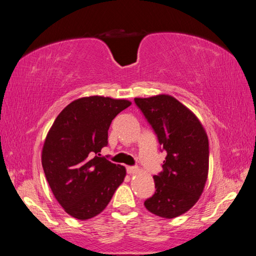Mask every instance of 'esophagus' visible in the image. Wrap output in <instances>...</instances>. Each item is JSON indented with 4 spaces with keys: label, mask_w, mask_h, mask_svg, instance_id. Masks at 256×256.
Wrapping results in <instances>:
<instances>
[{
    "label": "esophagus",
    "mask_w": 256,
    "mask_h": 256,
    "mask_svg": "<svg viewBox=\"0 0 256 256\" xmlns=\"http://www.w3.org/2000/svg\"><path fill=\"white\" fill-rule=\"evenodd\" d=\"M126 168H127V173L128 174H136L138 171V168H136V166H127Z\"/></svg>",
    "instance_id": "34e87169"
}]
</instances>
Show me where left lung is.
<instances>
[{
  "label": "left lung",
  "instance_id": "obj_1",
  "mask_svg": "<svg viewBox=\"0 0 256 256\" xmlns=\"http://www.w3.org/2000/svg\"><path fill=\"white\" fill-rule=\"evenodd\" d=\"M134 102L166 152L164 171L154 176L156 191L144 205L162 218H176L203 193L209 166L207 134L196 114L173 96L134 98Z\"/></svg>",
  "mask_w": 256,
  "mask_h": 256
}]
</instances>
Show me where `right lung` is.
Wrapping results in <instances>:
<instances>
[{
	"instance_id": "add662e5",
	"label": "right lung",
	"mask_w": 256,
	"mask_h": 256,
	"mask_svg": "<svg viewBox=\"0 0 256 256\" xmlns=\"http://www.w3.org/2000/svg\"><path fill=\"white\" fill-rule=\"evenodd\" d=\"M126 99L90 96L74 100L54 120L42 152L47 182L64 210L78 220L102 212L126 176L125 166L97 154L108 145L113 118Z\"/></svg>"
}]
</instances>
